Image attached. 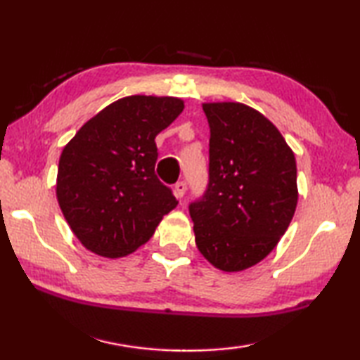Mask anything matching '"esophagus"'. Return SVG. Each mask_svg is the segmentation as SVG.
<instances>
[{
  "label": "esophagus",
  "instance_id": "esophagus-1",
  "mask_svg": "<svg viewBox=\"0 0 360 360\" xmlns=\"http://www.w3.org/2000/svg\"><path fill=\"white\" fill-rule=\"evenodd\" d=\"M186 191H187V182L186 181L176 182V184H174V195H176V197L182 198V197H184Z\"/></svg>",
  "mask_w": 360,
  "mask_h": 360
}]
</instances>
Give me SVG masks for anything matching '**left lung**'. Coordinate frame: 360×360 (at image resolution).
I'll use <instances>...</instances> for the list:
<instances>
[{"label":"left lung","mask_w":360,"mask_h":360,"mask_svg":"<svg viewBox=\"0 0 360 360\" xmlns=\"http://www.w3.org/2000/svg\"><path fill=\"white\" fill-rule=\"evenodd\" d=\"M210 125L208 184L188 205L198 251L224 271L270 254L297 206L295 157L281 133L241 103L203 105Z\"/></svg>","instance_id":"left-lung-1"}]
</instances>
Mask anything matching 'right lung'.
Wrapping results in <instances>:
<instances>
[{"label": "right lung", "mask_w": 360, "mask_h": 360, "mask_svg": "<svg viewBox=\"0 0 360 360\" xmlns=\"http://www.w3.org/2000/svg\"><path fill=\"white\" fill-rule=\"evenodd\" d=\"M182 109L184 103L173 96H125L65 146L58 205L72 233L92 252L124 257L144 245L176 208L173 191L155 174V136Z\"/></svg>", "instance_id": "add662e5"}]
</instances>
